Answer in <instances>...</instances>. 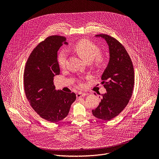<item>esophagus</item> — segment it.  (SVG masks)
Listing matches in <instances>:
<instances>
[{
	"mask_svg": "<svg viewBox=\"0 0 159 159\" xmlns=\"http://www.w3.org/2000/svg\"><path fill=\"white\" fill-rule=\"evenodd\" d=\"M87 95L86 93H83L82 92H79L77 94V98H82V97H84Z\"/></svg>",
	"mask_w": 159,
	"mask_h": 159,
	"instance_id": "obj_1",
	"label": "esophagus"
}]
</instances>
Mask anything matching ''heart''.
Segmentation results:
<instances>
[{
  "label": "heart",
  "mask_w": 159,
  "mask_h": 159,
  "mask_svg": "<svg viewBox=\"0 0 159 159\" xmlns=\"http://www.w3.org/2000/svg\"><path fill=\"white\" fill-rule=\"evenodd\" d=\"M74 50L79 56L85 61H94V64L101 67L104 63V57L100 54V49L96 44L87 40H82L77 42L74 46ZM67 52L61 50L58 55V63L60 67L65 66L66 61Z\"/></svg>",
  "instance_id": "obj_1"
}]
</instances>
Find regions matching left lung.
Returning a JSON list of instances; mask_svg holds the SVG:
<instances>
[{"label": "left lung", "instance_id": "left-lung-1", "mask_svg": "<svg viewBox=\"0 0 159 159\" xmlns=\"http://www.w3.org/2000/svg\"><path fill=\"white\" fill-rule=\"evenodd\" d=\"M96 36L106 41L110 58L101 77L106 93L102 94L101 102L92 112L97 118L109 121L118 116L131 99L134 87V69L131 60L121 43L106 34Z\"/></svg>", "mask_w": 159, "mask_h": 159}]
</instances>
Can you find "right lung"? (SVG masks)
Here are the masks:
<instances>
[{
	"label": "right lung",
	"mask_w": 159,
	"mask_h": 159,
	"mask_svg": "<svg viewBox=\"0 0 159 159\" xmlns=\"http://www.w3.org/2000/svg\"><path fill=\"white\" fill-rule=\"evenodd\" d=\"M64 36L54 35L39 43L30 54L24 73V89L32 108L42 118L52 123L64 119L76 99L74 93L57 90L53 84L55 75L60 74L57 52Z\"/></svg>",
	"instance_id": "obj_1"
}]
</instances>
